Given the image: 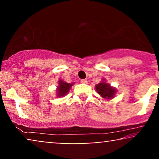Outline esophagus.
I'll return each instance as SVG.
<instances>
[{
	"mask_svg": "<svg viewBox=\"0 0 159 159\" xmlns=\"http://www.w3.org/2000/svg\"><path fill=\"white\" fill-rule=\"evenodd\" d=\"M81 83H83V84H87L88 83V80H81Z\"/></svg>",
	"mask_w": 159,
	"mask_h": 159,
	"instance_id": "34e87169",
	"label": "esophagus"
}]
</instances>
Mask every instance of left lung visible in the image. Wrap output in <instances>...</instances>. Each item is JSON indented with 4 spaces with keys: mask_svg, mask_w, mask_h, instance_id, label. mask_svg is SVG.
<instances>
[{
    "mask_svg": "<svg viewBox=\"0 0 159 159\" xmlns=\"http://www.w3.org/2000/svg\"><path fill=\"white\" fill-rule=\"evenodd\" d=\"M95 89L102 99H107V100H111L113 99L117 92L116 89L107 83L105 79H102L100 83L96 85Z\"/></svg>",
    "mask_w": 159,
    "mask_h": 159,
    "instance_id": "left-lung-1",
    "label": "left lung"
}]
</instances>
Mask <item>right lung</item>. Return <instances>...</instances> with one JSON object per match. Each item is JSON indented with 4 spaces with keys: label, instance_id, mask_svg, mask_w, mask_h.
Returning <instances> with one entry per match:
<instances>
[{
    "label": "right lung",
    "instance_id": "obj_1",
    "mask_svg": "<svg viewBox=\"0 0 159 159\" xmlns=\"http://www.w3.org/2000/svg\"><path fill=\"white\" fill-rule=\"evenodd\" d=\"M74 83H68L62 80H59L58 85L56 89L57 97H64L68 94L70 88L74 85Z\"/></svg>",
    "mask_w": 159,
    "mask_h": 159
}]
</instances>
